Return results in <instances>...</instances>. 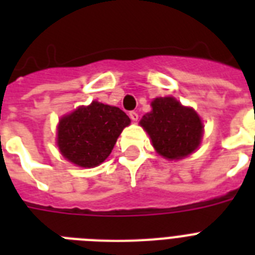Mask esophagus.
Instances as JSON below:
<instances>
[{
	"mask_svg": "<svg viewBox=\"0 0 255 255\" xmlns=\"http://www.w3.org/2000/svg\"><path fill=\"white\" fill-rule=\"evenodd\" d=\"M129 118H131V120H133V122H137V119H139V114L136 111H131L129 112Z\"/></svg>",
	"mask_w": 255,
	"mask_h": 255,
	"instance_id": "34e87169",
	"label": "esophagus"
}]
</instances>
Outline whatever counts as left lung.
I'll return each mask as SVG.
<instances>
[{
    "instance_id": "1",
    "label": "left lung",
    "mask_w": 255,
    "mask_h": 255,
    "mask_svg": "<svg viewBox=\"0 0 255 255\" xmlns=\"http://www.w3.org/2000/svg\"><path fill=\"white\" fill-rule=\"evenodd\" d=\"M152 144L167 159H181L198 147L202 123L192 108L182 107L174 98H156L152 111L140 120Z\"/></svg>"
}]
</instances>
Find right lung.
I'll return each mask as SVG.
<instances>
[{
	"instance_id": "add662e5",
	"label": "right lung",
	"mask_w": 255,
	"mask_h": 255,
	"mask_svg": "<svg viewBox=\"0 0 255 255\" xmlns=\"http://www.w3.org/2000/svg\"><path fill=\"white\" fill-rule=\"evenodd\" d=\"M131 120L120 108L92 102L61 119L58 147L79 167L91 168L107 159L124 127Z\"/></svg>"
}]
</instances>
